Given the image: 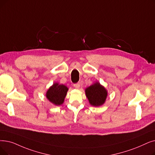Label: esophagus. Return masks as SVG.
<instances>
[{"label":"esophagus","instance_id":"esophagus-1","mask_svg":"<svg viewBox=\"0 0 155 155\" xmlns=\"http://www.w3.org/2000/svg\"><path fill=\"white\" fill-rule=\"evenodd\" d=\"M74 85V87H75V88H77V89H78L79 87H80V83H77V84H75L73 85Z\"/></svg>","mask_w":155,"mask_h":155}]
</instances>
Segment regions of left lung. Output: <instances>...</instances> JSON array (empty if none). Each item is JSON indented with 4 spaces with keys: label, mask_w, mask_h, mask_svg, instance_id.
Instances as JSON below:
<instances>
[{
    "label": "left lung",
    "mask_w": 155,
    "mask_h": 155,
    "mask_svg": "<svg viewBox=\"0 0 155 155\" xmlns=\"http://www.w3.org/2000/svg\"><path fill=\"white\" fill-rule=\"evenodd\" d=\"M85 94L90 104L94 106H99L104 104L107 96L106 90L99 82L87 88Z\"/></svg>",
    "instance_id": "left-lung-1"
}]
</instances>
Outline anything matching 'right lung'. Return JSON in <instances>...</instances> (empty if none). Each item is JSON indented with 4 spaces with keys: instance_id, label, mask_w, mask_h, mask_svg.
Returning <instances> with one entry per match:
<instances>
[{
    "instance_id": "1",
    "label": "right lung",
    "mask_w": 155,
    "mask_h": 155,
    "mask_svg": "<svg viewBox=\"0 0 155 155\" xmlns=\"http://www.w3.org/2000/svg\"><path fill=\"white\" fill-rule=\"evenodd\" d=\"M68 90V89L65 85L55 83L47 92L46 97L54 104L60 105L64 102Z\"/></svg>"
}]
</instances>
